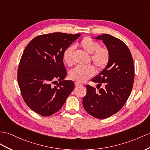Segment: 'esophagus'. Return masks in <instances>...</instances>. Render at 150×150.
I'll list each match as a JSON object with an SVG mask.
<instances>
[{
    "label": "esophagus",
    "mask_w": 150,
    "mask_h": 150,
    "mask_svg": "<svg viewBox=\"0 0 150 150\" xmlns=\"http://www.w3.org/2000/svg\"><path fill=\"white\" fill-rule=\"evenodd\" d=\"M75 86L76 87H79V86H82V83H79V82H76L75 83Z\"/></svg>",
    "instance_id": "1"
}]
</instances>
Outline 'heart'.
<instances>
[{
	"instance_id": "1",
	"label": "heart",
	"mask_w": 150,
	"mask_h": 150,
	"mask_svg": "<svg viewBox=\"0 0 150 150\" xmlns=\"http://www.w3.org/2000/svg\"><path fill=\"white\" fill-rule=\"evenodd\" d=\"M79 45L87 53L91 54V61L98 69L102 70L106 66L110 59V52L106 47H100L99 42L90 37L83 38ZM74 49V46H69L63 52V59L67 65L72 64ZM95 68L91 64L77 66L70 71V77L79 82H85L95 74Z\"/></svg>"
}]
</instances>
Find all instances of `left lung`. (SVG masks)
I'll return each instance as SVG.
<instances>
[{"label":"left lung","mask_w":150,"mask_h":150,"mask_svg":"<svg viewBox=\"0 0 150 150\" xmlns=\"http://www.w3.org/2000/svg\"><path fill=\"white\" fill-rule=\"evenodd\" d=\"M94 38L101 40L110 52L106 67L92 79L100 87L86 86L87 94L82 104L86 112L99 119L110 117L120 110L127 100L134 83V63L130 50L124 42L108 34ZM98 88V89H99Z\"/></svg>","instance_id":"left-lung-1"}]
</instances>
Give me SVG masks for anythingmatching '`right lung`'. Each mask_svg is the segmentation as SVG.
<instances>
[{
	"instance_id": "right-lung-1",
	"label": "right lung",
	"mask_w": 150,
	"mask_h": 150,
	"mask_svg": "<svg viewBox=\"0 0 150 150\" xmlns=\"http://www.w3.org/2000/svg\"><path fill=\"white\" fill-rule=\"evenodd\" d=\"M80 34L52 33L37 36L23 53L18 82L25 102L30 109L48 117L59 111L74 90L71 80H64L67 70L63 54ZM60 82L56 86L52 83Z\"/></svg>"
}]
</instances>
